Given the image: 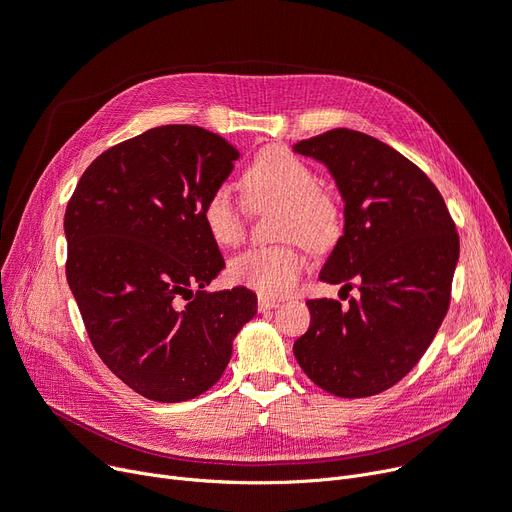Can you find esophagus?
Here are the masks:
<instances>
[{
  "mask_svg": "<svg viewBox=\"0 0 512 512\" xmlns=\"http://www.w3.org/2000/svg\"><path fill=\"white\" fill-rule=\"evenodd\" d=\"M277 306H279V300H275V298H266V296H260V298H258V310H260V312L273 310V308H277Z\"/></svg>",
  "mask_w": 512,
  "mask_h": 512,
  "instance_id": "obj_1",
  "label": "esophagus"
}]
</instances>
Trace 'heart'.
<instances>
[{
    "label": "heart",
    "mask_w": 512,
    "mask_h": 512,
    "mask_svg": "<svg viewBox=\"0 0 512 512\" xmlns=\"http://www.w3.org/2000/svg\"><path fill=\"white\" fill-rule=\"evenodd\" d=\"M246 191L252 202L273 200L283 204L279 235L298 237L312 250H327L342 231V214L335 200L316 189L312 170L294 154L269 148L246 170ZM202 223L218 246H237L246 235V214L233 196L231 185H216L202 204ZM304 271L302 252L283 246L254 248L229 264V277L260 296L279 298L296 287Z\"/></svg>",
    "instance_id": "1"
}]
</instances>
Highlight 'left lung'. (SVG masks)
<instances>
[{"mask_svg": "<svg viewBox=\"0 0 512 512\" xmlns=\"http://www.w3.org/2000/svg\"><path fill=\"white\" fill-rule=\"evenodd\" d=\"M323 162L344 200V235L321 281L352 289L348 308L308 300L310 327L296 339L302 371L339 398L396 385L421 360L450 306L460 241L442 193L387 143L333 129L294 145Z\"/></svg>", "mask_w": 512, "mask_h": 512, "instance_id": "8db88e82", "label": "left lung"}]
</instances>
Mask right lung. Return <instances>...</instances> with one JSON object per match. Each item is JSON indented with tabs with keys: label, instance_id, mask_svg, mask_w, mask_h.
Segmentation results:
<instances>
[{
	"label": "right lung",
	"instance_id": "right-lung-1",
	"mask_svg": "<svg viewBox=\"0 0 512 512\" xmlns=\"http://www.w3.org/2000/svg\"><path fill=\"white\" fill-rule=\"evenodd\" d=\"M237 158L202 127H156L97 156L66 206V279L91 344L148 400L204 394L256 314L248 287L204 291L225 260L202 204Z\"/></svg>",
	"mask_w": 512,
	"mask_h": 512
}]
</instances>
